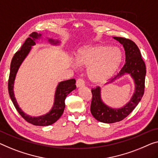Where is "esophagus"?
Listing matches in <instances>:
<instances>
[{
    "mask_svg": "<svg viewBox=\"0 0 158 158\" xmlns=\"http://www.w3.org/2000/svg\"><path fill=\"white\" fill-rule=\"evenodd\" d=\"M76 85L77 88H79V87H82L84 86V81L82 79H77V81L76 82Z\"/></svg>",
    "mask_w": 158,
    "mask_h": 158,
    "instance_id": "esophagus-1",
    "label": "esophagus"
}]
</instances>
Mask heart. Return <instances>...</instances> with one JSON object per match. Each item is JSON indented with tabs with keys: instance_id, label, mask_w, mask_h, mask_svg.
Returning <instances> with one entry per match:
<instances>
[{
	"instance_id": "heart-1",
	"label": "heart",
	"mask_w": 158,
	"mask_h": 158,
	"mask_svg": "<svg viewBox=\"0 0 158 158\" xmlns=\"http://www.w3.org/2000/svg\"><path fill=\"white\" fill-rule=\"evenodd\" d=\"M123 60V53L118 48L103 44L87 47L78 52L76 62L88 68L87 76L94 84H102L115 74Z\"/></svg>"
}]
</instances>
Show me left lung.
<instances>
[{"mask_svg":"<svg viewBox=\"0 0 158 158\" xmlns=\"http://www.w3.org/2000/svg\"><path fill=\"white\" fill-rule=\"evenodd\" d=\"M123 44L126 54V64L119 73L109 83L125 74H130L135 82V92L128 103L120 109H112L102 102L99 86L91 89L92 100L91 103V113L97 121L106 123H113L121 121L126 118L140 102L145 91V79L146 68L143 60L139 48L133 41L124 37H114Z\"/></svg>","mask_w":158,"mask_h":158,"instance_id":"1","label":"left lung"}]
</instances>
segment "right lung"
<instances>
[{
  "instance_id": "right-lung-1",
  "label": "right lung",
  "mask_w": 158,
  "mask_h": 158,
  "mask_svg": "<svg viewBox=\"0 0 158 158\" xmlns=\"http://www.w3.org/2000/svg\"><path fill=\"white\" fill-rule=\"evenodd\" d=\"M41 34H38L36 32H32L30 35V37L27 38L26 40L23 43L20 50H18L14 55L10 63V75H9L8 79V92L16 110H18L20 116L25 121L28 123L35 125V126H46L55 123L62 115L65 108V98L68 94L76 89V85H75L76 80L74 79H72L61 81L59 83L56 89L55 102H54L53 106L50 110V111L45 115L38 117H31L25 114L20 109V108H19L13 92L14 81H15L16 74H17V72L20 64H22L23 61L25 60L28 53L30 52L32 48L31 46L35 45V40L41 37ZM48 41L53 44H56L59 43L58 40H55L52 39H49Z\"/></svg>"
}]
</instances>
